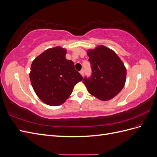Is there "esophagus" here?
<instances>
[{
  "label": "esophagus",
  "instance_id": "esophagus-1",
  "mask_svg": "<svg viewBox=\"0 0 157 157\" xmlns=\"http://www.w3.org/2000/svg\"><path fill=\"white\" fill-rule=\"evenodd\" d=\"M80 73L81 74V75H82V77H83V76H84V69H82L81 71H80Z\"/></svg>",
  "mask_w": 157,
  "mask_h": 157
}]
</instances>
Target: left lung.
Wrapping results in <instances>:
<instances>
[{"mask_svg":"<svg viewBox=\"0 0 157 157\" xmlns=\"http://www.w3.org/2000/svg\"><path fill=\"white\" fill-rule=\"evenodd\" d=\"M92 75L83 82L89 93L101 100H109L124 86L126 69L115 52L104 46L88 51Z\"/></svg>","mask_w":157,"mask_h":157,"instance_id":"8db88e82","label":"left lung"}]
</instances>
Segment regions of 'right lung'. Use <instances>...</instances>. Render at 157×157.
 <instances>
[{
    "label": "right lung",
    "mask_w": 157,
    "mask_h": 157,
    "mask_svg": "<svg viewBox=\"0 0 157 157\" xmlns=\"http://www.w3.org/2000/svg\"><path fill=\"white\" fill-rule=\"evenodd\" d=\"M66 50L58 46L44 51L33 61L29 77L37 96L47 105L62 104L82 80L72 61L65 58Z\"/></svg>",
    "instance_id": "1"
}]
</instances>
